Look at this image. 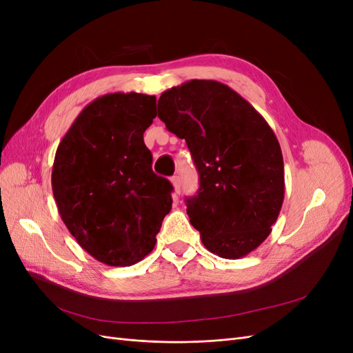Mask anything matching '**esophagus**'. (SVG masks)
I'll list each match as a JSON object with an SVG mask.
<instances>
[{
	"instance_id": "obj_1",
	"label": "esophagus",
	"mask_w": 353,
	"mask_h": 353,
	"mask_svg": "<svg viewBox=\"0 0 353 353\" xmlns=\"http://www.w3.org/2000/svg\"><path fill=\"white\" fill-rule=\"evenodd\" d=\"M170 183H172V185H174L175 193L179 194V193H181V179H179V176L175 175V176L170 178Z\"/></svg>"
}]
</instances>
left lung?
<instances>
[{"mask_svg": "<svg viewBox=\"0 0 353 353\" xmlns=\"http://www.w3.org/2000/svg\"><path fill=\"white\" fill-rule=\"evenodd\" d=\"M159 117L185 140L200 176L187 213L213 254L240 259L266 240L284 201L279 140L228 85L191 79L162 92Z\"/></svg>", "mask_w": 353, "mask_h": 353, "instance_id": "left-lung-1", "label": "left lung"}]
</instances>
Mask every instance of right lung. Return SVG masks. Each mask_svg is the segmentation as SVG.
I'll use <instances>...</instances> for the list:
<instances>
[{"label":"right lung","instance_id":"add662e5","mask_svg":"<svg viewBox=\"0 0 353 353\" xmlns=\"http://www.w3.org/2000/svg\"><path fill=\"white\" fill-rule=\"evenodd\" d=\"M154 95L95 99L61 138L51 172L60 216L81 248L109 266L143 261L172 208V185L157 176L144 132Z\"/></svg>","mask_w":353,"mask_h":353}]
</instances>
